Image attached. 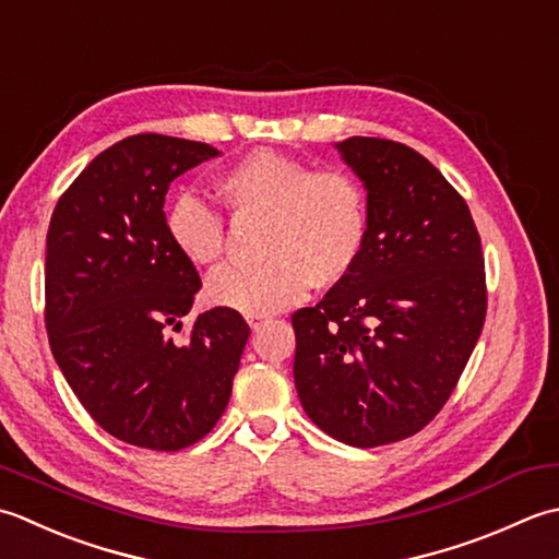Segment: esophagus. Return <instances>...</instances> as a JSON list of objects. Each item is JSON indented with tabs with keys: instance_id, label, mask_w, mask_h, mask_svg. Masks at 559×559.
Wrapping results in <instances>:
<instances>
[{
	"instance_id": "obj_1",
	"label": "esophagus",
	"mask_w": 559,
	"mask_h": 559,
	"mask_svg": "<svg viewBox=\"0 0 559 559\" xmlns=\"http://www.w3.org/2000/svg\"><path fill=\"white\" fill-rule=\"evenodd\" d=\"M263 323H265V316H250V318H248V325L253 328V330H258Z\"/></svg>"
}]
</instances>
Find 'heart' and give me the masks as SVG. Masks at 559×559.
<instances>
[{
    "label": "heart",
    "instance_id": "b5f03b06",
    "mask_svg": "<svg viewBox=\"0 0 559 559\" xmlns=\"http://www.w3.org/2000/svg\"><path fill=\"white\" fill-rule=\"evenodd\" d=\"M216 192L238 214L267 216L258 265L226 263L207 280V299L246 316L289 309L311 284L349 277L369 241V192L349 168H316L289 154L255 150L216 180ZM166 231L190 263L222 255L226 222L219 210L183 192L168 204Z\"/></svg>",
    "mask_w": 559,
    "mask_h": 559
}]
</instances>
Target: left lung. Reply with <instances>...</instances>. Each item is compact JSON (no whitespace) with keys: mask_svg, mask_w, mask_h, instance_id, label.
Returning a JSON list of instances; mask_svg holds the SVG:
<instances>
[{"mask_svg":"<svg viewBox=\"0 0 559 559\" xmlns=\"http://www.w3.org/2000/svg\"><path fill=\"white\" fill-rule=\"evenodd\" d=\"M369 190V241L349 277L292 316L294 381L325 435L371 449L447 405L487 313L480 234L427 158L381 136L340 142Z\"/></svg>","mask_w":559,"mask_h":559,"instance_id":"left-lung-1","label":"left lung"}]
</instances>
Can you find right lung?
<instances>
[{
    "instance_id": "1",
    "label": "right lung",
    "mask_w": 559,
    "mask_h": 559,
    "mask_svg": "<svg viewBox=\"0 0 559 559\" xmlns=\"http://www.w3.org/2000/svg\"><path fill=\"white\" fill-rule=\"evenodd\" d=\"M216 154L178 136H124L74 178L50 219L52 357L94 423L140 449L180 451L210 435L250 335L241 313L216 306L174 337L202 280L166 231V192Z\"/></svg>"
}]
</instances>
